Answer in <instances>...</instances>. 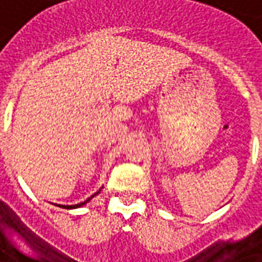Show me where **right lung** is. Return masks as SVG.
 Returning a JSON list of instances; mask_svg holds the SVG:
<instances>
[{
  "label": "right lung",
  "mask_w": 262,
  "mask_h": 262,
  "mask_svg": "<svg viewBox=\"0 0 262 262\" xmlns=\"http://www.w3.org/2000/svg\"><path fill=\"white\" fill-rule=\"evenodd\" d=\"M100 190H102V187H100V189H99V190L96 191L95 194L91 195L90 199H87V200H85V201H83V203H80V204H75V205H61V204H54V205H57V207H59V208H63V209H76V208L83 207V205H85V204H87V203H90V200H92L95 197V195L99 194V193H100Z\"/></svg>",
  "instance_id": "right-lung-1"
}]
</instances>
